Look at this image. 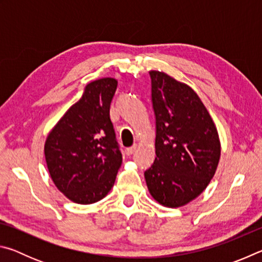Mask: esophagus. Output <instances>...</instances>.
<instances>
[{
    "label": "esophagus",
    "instance_id": "1",
    "mask_svg": "<svg viewBox=\"0 0 262 262\" xmlns=\"http://www.w3.org/2000/svg\"><path fill=\"white\" fill-rule=\"evenodd\" d=\"M136 148H137V145H136V144H133L132 147H129V148H127V149H126V154L128 155V156H130V155L134 154V151L136 150Z\"/></svg>",
    "mask_w": 262,
    "mask_h": 262
}]
</instances>
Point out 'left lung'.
Returning <instances> with one entry per match:
<instances>
[{
    "label": "left lung",
    "mask_w": 262,
    "mask_h": 262,
    "mask_svg": "<svg viewBox=\"0 0 262 262\" xmlns=\"http://www.w3.org/2000/svg\"><path fill=\"white\" fill-rule=\"evenodd\" d=\"M156 120V158L144 171L150 194L161 205L181 207L199 196L215 174L219 134L201 99L187 84L150 72Z\"/></svg>",
    "instance_id": "obj_1"
}]
</instances>
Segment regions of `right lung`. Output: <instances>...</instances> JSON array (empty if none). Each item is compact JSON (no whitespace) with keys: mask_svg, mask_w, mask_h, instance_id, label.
<instances>
[{"mask_svg":"<svg viewBox=\"0 0 262 262\" xmlns=\"http://www.w3.org/2000/svg\"><path fill=\"white\" fill-rule=\"evenodd\" d=\"M114 78L89 83L48 135L45 157L52 180L69 200L90 205L113 187L122 155L113 123L111 103L117 90Z\"/></svg>","mask_w":262,"mask_h":262,"instance_id":"right-lung-1","label":"right lung"}]
</instances>
